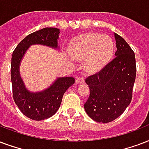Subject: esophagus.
<instances>
[{
	"label": "esophagus",
	"mask_w": 149,
	"mask_h": 149,
	"mask_svg": "<svg viewBox=\"0 0 149 149\" xmlns=\"http://www.w3.org/2000/svg\"><path fill=\"white\" fill-rule=\"evenodd\" d=\"M84 79L81 77H77L76 79V84H84Z\"/></svg>",
	"instance_id": "esophagus-1"
}]
</instances>
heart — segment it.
I'll return each instance as SVG.
<instances>
[{
  "mask_svg": "<svg viewBox=\"0 0 149 149\" xmlns=\"http://www.w3.org/2000/svg\"><path fill=\"white\" fill-rule=\"evenodd\" d=\"M114 42L106 34L89 33L70 43L69 51L72 58L84 60L86 72L96 73L110 62L114 52Z\"/></svg>",
  "mask_w": 149,
  "mask_h": 149,
  "instance_id": "obj_1",
  "label": "heart"
}]
</instances>
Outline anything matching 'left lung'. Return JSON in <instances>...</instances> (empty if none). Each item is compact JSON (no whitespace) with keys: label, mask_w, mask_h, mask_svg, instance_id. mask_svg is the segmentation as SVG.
Returning a JSON list of instances; mask_svg holds the SVG:
<instances>
[{"label":"left lung","mask_w":149,"mask_h":149,"mask_svg":"<svg viewBox=\"0 0 149 149\" xmlns=\"http://www.w3.org/2000/svg\"><path fill=\"white\" fill-rule=\"evenodd\" d=\"M114 37L115 58L86 79L90 96L84 109L89 117L102 123L116 120L130 105L136 77L134 52L120 35L114 33Z\"/></svg>","instance_id":"obj_1"}]
</instances>
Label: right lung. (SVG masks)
I'll return each mask as SVG.
<instances>
[{"mask_svg": "<svg viewBox=\"0 0 149 149\" xmlns=\"http://www.w3.org/2000/svg\"><path fill=\"white\" fill-rule=\"evenodd\" d=\"M59 33L60 29L52 27L34 32L17 45L12 54L11 79L13 98L20 111L31 120L40 121L54 115L59 109L65 92L75 83L72 77H58L47 89L31 92L26 87L20 76L21 61L28 48L33 44H40L58 50Z\"/></svg>", "mask_w": 149, "mask_h": 149, "instance_id": "obj_1", "label": "right lung"}]
</instances>
